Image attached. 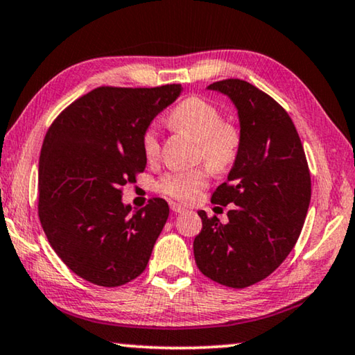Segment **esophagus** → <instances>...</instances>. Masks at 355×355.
Returning a JSON list of instances; mask_svg holds the SVG:
<instances>
[{
	"instance_id": "1",
	"label": "esophagus",
	"mask_w": 355,
	"mask_h": 355,
	"mask_svg": "<svg viewBox=\"0 0 355 355\" xmlns=\"http://www.w3.org/2000/svg\"><path fill=\"white\" fill-rule=\"evenodd\" d=\"M169 208H171V211L173 213H184V211H186V208H184L182 207V205H178V203H174V202H171V203H169Z\"/></svg>"
}]
</instances>
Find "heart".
I'll return each instance as SVG.
<instances>
[{"label":"heart","instance_id":"b5f03b06","mask_svg":"<svg viewBox=\"0 0 355 355\" xmlns=\"http://www.w3.org/2000/svg\"><path fill=\"white\" fill-rule=\"evenodd\" d=\"M168 121L173 128L186 132L198 142V157L214 171H224L237 158L241 146L239 128L223 121V112L203 97L190 96L179 102L169 114ZM142 150L148 160H157L160 155L158 132L153 126L144 132ZM208 176L207 168L174 171L165 174L157 187L168 197L187 202L208 186Z\"/></svg>","mask_w":355,"mask_h":355}]
</instances>
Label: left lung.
I'll list each match as a JSON object with an SVG mask.
<instances>
[{"mask_svg": "<svg viewBox=\"0 0 355 355\" xmlns=\"http://www.w3.org/2000/svg\"><path fill=\"white\" fill-rule=\"evenodd\" d=\"M208 89L229 96L239 110L241 146L214 205H232L229 223L198 211L203 227L193 240L197 267L230 288L269 277L300 239L311 202V173L290 115L248 81L229 78Z\"/></svg>", "mask_w": 355, "mask_h": 355, "instance_id": "left-lung-1", "label": "left lung"}]
</instances>
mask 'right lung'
Masks as SVG:
<instances>
[{"instance_id": "1", "label": "right lung", "mask_w": 355, "mask_h": 355, "mask_svg": "<svg viewBox=\"0 0 355 355\" xmlns=\"http://www.w3.org/2000/svg\"><path fill=\"white\" fill-rule=\"evenodd\" d=\"M181 85L101 86L67 107L46 132L38 169V216L53 250L81 279L120 286L139 277L165 225L163 198L130 214L123 187L146 169L142 136Z\"/></svg>"}]
</instances>
